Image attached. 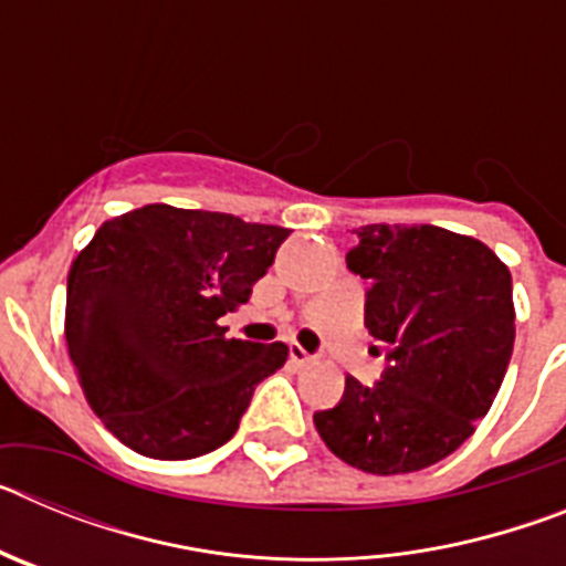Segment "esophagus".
<instances>
[{
    "label": "esophagus",
    "mask_w": 566,
    "mask_h": 566,
    "mask_svg": "<svg viewBox=\"0 0 566 566\" xmlns=\"http://www.w3.org/2000/svg\"><path fill=\"white\" fill-rule=\"evenodd\" d=\"M292 359H294V363H300V365H308V363H314V354H308L303 345L294 343L292 345Z\"/></svg>",
    "instance_id": "1"
}]
</instances>
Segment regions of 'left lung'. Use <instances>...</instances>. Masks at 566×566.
I'll return each instance as SVG.
<instances>
[{
	"label": "left lung",
	"instance_id": "1",
	"mask_svg": "<svg viewBox=\"0 0 566 566\" xmlns=\"http://www.w3.org/2000/svg\"><path fill=\"white\" fill-rule=\"evenodd\" d=\"M354 234L345 263L371 280L365 328L388 365L374 385L345 377L343 399L314 424L352 468L413 473L451 457L496 399L516 339L513 280L482 240L442 227Z\"/></svg>",
	"mask_w": 566,
	"mask_h": 566
}]
</instances>
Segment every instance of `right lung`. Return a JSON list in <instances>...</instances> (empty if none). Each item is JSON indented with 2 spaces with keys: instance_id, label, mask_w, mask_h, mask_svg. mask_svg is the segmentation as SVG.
I'll return each instance as SVG.
<instances>
[{
  "instance_id": "obj_1",
  "label": "right lung",
  "mask_w": 566,
  "mask_h": 566,
  "mask_svg": "<svg viewBox=\"0 0 566 566\" xmlns=\"http://www.w3.org/2000/svg\"><path fill=\"white\" fill-rule=\"evenodd\" d=\"M292 229L149 203L102 223L67 274L64 337L93 411L149 459L227 444L286 343L227 339Z\"/></svg>"
}]
</instances>
